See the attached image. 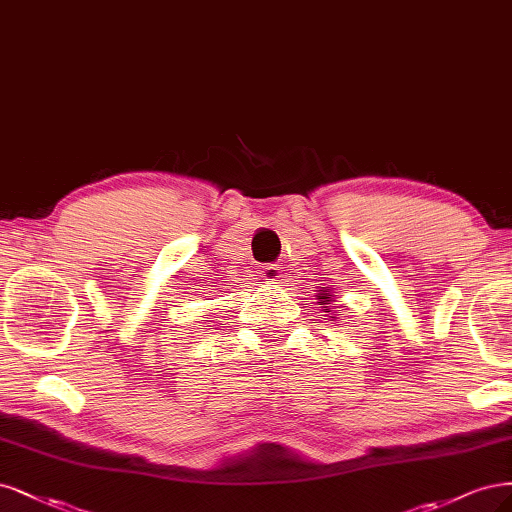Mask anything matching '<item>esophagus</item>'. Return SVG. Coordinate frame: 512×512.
<instances>
[{
	"instance_id": "obj_1",
	"label": "esophagus",
	"mask_w": 512,
	"mask_h": 512,
	"mask_svg": "<svg viewBox=\"0 0 512 512\" xmlns=\"http://www.w3.org/2000/svg\"><path fill=\"white\" fill-rule=\"evenodd\" d=\"M259 274L263 280H268V283H278V280L283 278V270L278 268V263H266V266H261Z\"/></svg>"
}]
</instances>
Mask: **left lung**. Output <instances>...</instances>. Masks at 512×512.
Returning <instances> with one entry per match:
<instances>
[{
	"label": "left lung",
	"mask_w": 512,
	"mask_h": 512,
	"mask_svg": "<svg viewBox=\"0 0 512 512\" xmlns=\"http://www.w3.org/2000/svg\"><path fill=\"white\" fill-rule=\"evenodd\" d=\"M317 298H319V304H329V302H332V298H329V293H319ZM323 308H325V312H329L327 306H323Z\"/></svg>",
	"instance_id": "8db88e82"
}]
</instances>
